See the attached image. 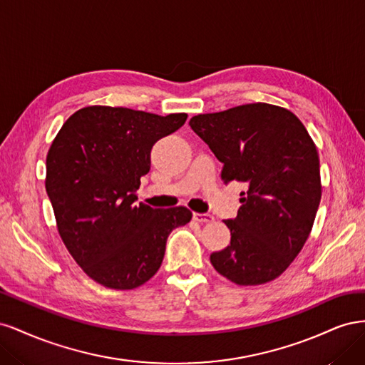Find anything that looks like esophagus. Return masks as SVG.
<instances>
[{
	"mask_svg": "<svg viewBox=\"0 0 365 365\" xmlns=\"http://www.w3.org/2000/svg\"><path fill=\"white\" fill-rule=\"evenodd\" d=\"M193 219L196 222H201V224H210L213 222V216L212 215H207V213H193Z\"/></svg>",
	"mask_w": 365,
	"mask_h": 365,
	"instance_id": "1",
	"label": "esophagus"
}]
</instances>
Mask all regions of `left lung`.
Masks as SVG:
<instances>
[{"label":"left lung","instance_id":"1","mask_svg":"<svg viewBox=\"0 0 365 365\" xmlns=\"http://www.w3.org/2000/svg\"><path fill=\"white\" fill-rule=\"evenodd\" d=\"M189 125L224 164L222 181L247 185L237 216L225 220L230 245L210 262L240 286L277 279L311 235L322 200L314 140L289 109L260 102L197 114Z\"/></svg>","mask_w":365,"mask_h":365}]
</instances>
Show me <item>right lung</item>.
I'll return each instance as SVG.
<instances>
[{
  "mask_svg": "<svg viewBox=\"0 0 365 365\" xmlns=\"http://www.w3.org/2000/svg\"><path fill=\"white\" fill-rule=\"evenodd\" d=\"M187 114L86 106L62 125L47 153L46 189L56 227L83 272L109 289H134L160 269L170 231L190 222L185 207L137 204L155 143Z\"/></svg>",
  "mask_w": 365,
  "mask_h": 365,
  "instance_id": "right-lung-1",
  "label": "right lung"
}]
</instances>
